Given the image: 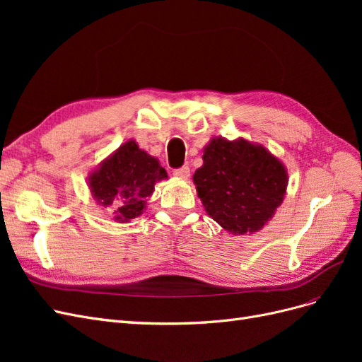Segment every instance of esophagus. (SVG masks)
<instances>
[{"instance_id":"34e87169","label":"esophagus","mask_w":362,"mask_h":362,"mask_svg":"<svg viewBox=\"0 0 362 362\" xmlns=\"http://www.w3.org/2000/svg\"><path fill=\"white\" fill-rule=\"evenodd\" d=\"M172 173H173L177 178L187 180V178L190 177V169H189V166H181V168H178V169H173Z\"/></svg>"}]
</instances>
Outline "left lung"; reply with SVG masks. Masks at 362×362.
I'll list each match as a JSON object with an SVG mask.
<instances>
[{
  "label": "left lung",
  "mask_w": 362,
  "mask_h": 362,
  "mask_svg": "<svg viewBox=\"0 0 362 362\" xmlns=\"http://www.w3.org/2000/svg\"><path fill=\"white\" fill-rule=\"evenodd\" d=\"M193 181L206 213L233 234L255 233L281 205L287 189L282 163L246 140L213 139Z\"/></svg>",
  "instance_id": "obj_1"
}]
</instances>
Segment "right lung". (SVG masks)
Segmentation results:
<instances>
[{"label": "right lung", "mask_w": 362, "mask_h": 362, "mask_svg": "<svg viewBox=\"0 0 362 362\" xmlns=\"http://www.w3.org/2000/svg\"><path fill=\"white\" fill-rule=\"evenodd\" d=\"M163 178H168V173L158 160L129 140L92 173L89 185L98 202L104 206L112 205L116 221L127 222L141 214L145 199Z\"/></svg>", "instance_id": "add662e5"}]
</instances>
